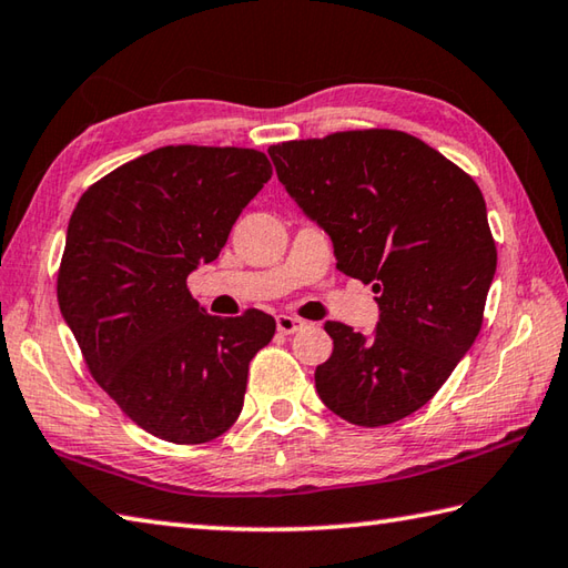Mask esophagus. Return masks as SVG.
I'll use <instances>...</instances> for the list:
<instances>
[{
    "label": "esophagus",
    "mask_w": 568,
    "mask_h": 568,
    "mask_svg": "<svg viewBox=\"0 0 568 568\" xmlns=\"http://www.w3.org/2000/svg\"><path fill=\"white\" fill-rule=\"evenodd\" d=\"M304 326H306V323L301 321V318H296V316H286V314L276 316V328H280V333H284V335H292V333L301 331Z\"/></svg>",
    "instance_id": "1"
}]
</instances>
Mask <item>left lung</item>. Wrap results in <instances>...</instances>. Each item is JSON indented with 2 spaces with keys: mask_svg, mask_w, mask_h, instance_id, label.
<instances>
[{
  "mask_svg": "<svg viewBox=\"0 0 568 568\" xmlns=\"http://www.w3.org/2000/svg\"><path fill=\"white\" fill-rule=\"evenodd\" d=\"M276 176L333 242L335 267L373 284V333L326 321L316 392L341 419L385 426L422 409L476 343L497 252L468 173L395 130L270 146Z\"/></svg>",
  "mask_w": 568,
  "mask_h": 568,
  "instance_id": "1",
  "label": "left lung"
}]
</instances>
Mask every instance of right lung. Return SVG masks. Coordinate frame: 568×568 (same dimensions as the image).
<instances>
[{"label": "right lung", "instance_id": "right-lung-1", "mask_svg": "<svg viewBox=\"0 0 568 568\" xmlns=\"http://www.w3.org/2000/svg\"><path fill=\"white\" fill-rule=\"evenodd\" d=\"M270 179V159L254 149L161 146L90 186L68 223L63 321L98 385L164 442L225 434L250 361L276 331L257 308L211 316L186 288Z\"/></svg>", "mask_w": 568, "mask_h": 568}]
</instances>
